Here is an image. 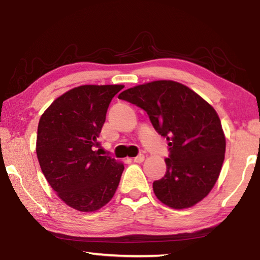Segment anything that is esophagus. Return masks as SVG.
<instances>
[{
    "mask_svg": "<svg viewBox=\"0 0 260 260\" xmlns=\"http://www.w3.org/2000/svg\"><path fill=\"white\" fill-rule=\"evenodd\" d=\"M133 160L135 162H142L144 160V155H143V153H140V155H138V156L133 158Z\"/></svg>",
    "mask_w": 260,
    "mask_h": 260,
    "instance_id": "esophagus-1",
    "label": "esophagus"
}]
</instances>
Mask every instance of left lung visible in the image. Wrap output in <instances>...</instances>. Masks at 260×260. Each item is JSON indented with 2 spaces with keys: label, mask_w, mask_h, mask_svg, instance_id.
Returning <instances> with one entry per match:
<instances>
[{
  "label": "left lung",
  "mask_w": 260,
  "mask_h": 260,
  "mask_svg": "<svg viewBox=\"0 0 260 260\" xmlns=\"http://www.w3.org/2000/svg\"><path fill=\"white\" fill-rule=\"evenodd\" d=\"M148 113L153 128L169 141L166 173L152 183L161 203L187 209L199 203L217 182L226 139L215 110L190 88L158 80L118 96Z\"/></svg>",
  "instance_id": "8db88e82"
}]
</instances>
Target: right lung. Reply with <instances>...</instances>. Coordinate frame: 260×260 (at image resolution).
Here are the masks:
<instances>
[{
    "label": "right lung",
    "instance_id": "1",
    "mask_svg": "<svg viewBox=\"0 0 260 260\" xmlns=\"http://www.w3.org/2000/svg\"><path fill=\"white\" fill-rule=\"evenodd\" d=\"M122 85H85L56 99L40 118L39 164L59 199L81 212H94L116 192L124 164L95 150L109 104Z\"/></svg>",
    "mask_w": 260,
    "mask_h": 260
}]
</instances>
